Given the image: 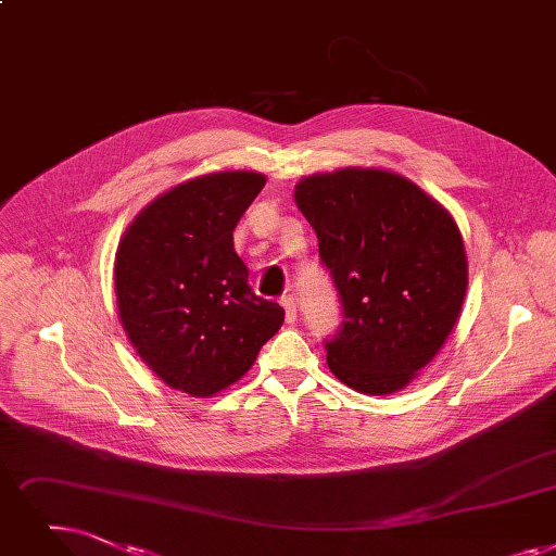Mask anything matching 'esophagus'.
Segmentation results:
<instances>
[{
    "label": "esophagus",
    "mask_w": 556,
    "mask_h": 556,
    "mask_svg": "<svg viewBox=\"0 0 556 556\" xmlns=\"http://www.w3.org/2000/svg\"><path fill=\"white\" fill-rule=\"evenodd\" d=\"M281 306L286 308V323H295L298 320V304L293 295H283Z\"/></svg>",
    "instance_id": "obj_1"
}]
</instances>
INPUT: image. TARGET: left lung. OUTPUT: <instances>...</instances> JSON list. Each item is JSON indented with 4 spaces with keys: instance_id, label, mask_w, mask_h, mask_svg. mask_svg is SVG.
<instances>
[{
    "instance_id": "1",
    "label": "left lung",
    "mask_w": 556,
    "mask_h": 556,
    "mask_svg": "<svg viewBox=\"0 0 556 556\" xmlns=\"http://www.w3.org/2000/svg\"><path fill=\"white\" fill-rule=\"evenodd\" d=\"M295 202L341 302L325 341L331 372L361 393L404 389L464 304L466 252L450 213L404 177L361 167L302 179Z\"/></svg>"
}]
</instances>
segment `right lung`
Listing matches in <instances>:
<instances>
[{"mask_svg": "<svg viewBox=\"0 0 556 556\" xmlns=\"http://www.w3.org/2000/svg\"><path fill=\"white\" fill-rule=\"evenodd\" d=\"M265 186L258 173L179 184L144 208L115 254L119 320L167 386L208 397L243 377L283 323L258 298L233 229Z\"/></svg>", "mask_w": 556, "mask_h": 556, "instance_id": "obj_1", "label": "right lung"}]
</instances>
